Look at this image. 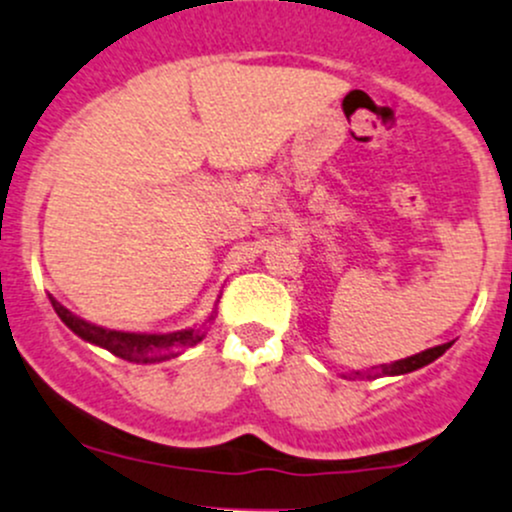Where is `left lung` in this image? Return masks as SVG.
I'll use <instances>...</instances> for the list:
<instances>
[{
    "label": "left lung",
    "mask_w": 512,
    "mask_h": 512,
    "mask_svg": "<svg viewBox=\"0 0 512 512\" xmlns=\"http://www.w3.org/2000/svg\"><path fill=\"white\" fill-rule=\"evenodd\" d=\"M451 343H454V341H451ZM451 343H441V346H434V348H429V351L410 355V358H405V360H395V363L375 365L373 370H358V373H353V378H370V375H405V373H412V370L424 368V365H429V363H432V360H437L441 353L449 351Z\"/></svg>",
    "instance_id": "1"
}]
</instances>
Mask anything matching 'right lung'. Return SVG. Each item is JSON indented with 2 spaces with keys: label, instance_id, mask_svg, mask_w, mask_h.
<instances>
[{
  "label": "right lung",
  "instance_id": "right-lung-1",
  "mask_svg": "<svg viewBox=\"0 0 512 512\" xmlns=\"http://www.w3.org/2000/svg\"><path fill=\"white\" fill-rule=\"evenodd\" d=\"M51 299L53 309L61 316V321L71 328L73 333H78L83 341L95 343V346L105 348V351L115 353L117 358L132 360V363H161L166 358H174L181 348L196 346L198 341H203L206 331L203 328H188V331H176V333H127V331H110V328H102L88 321L73 316L66 306L58 304L56 299ZM208 321H213V316Z\"/></svg>",
  "mask_w": 512,
  "mask_h": 512
}]
</instances>
